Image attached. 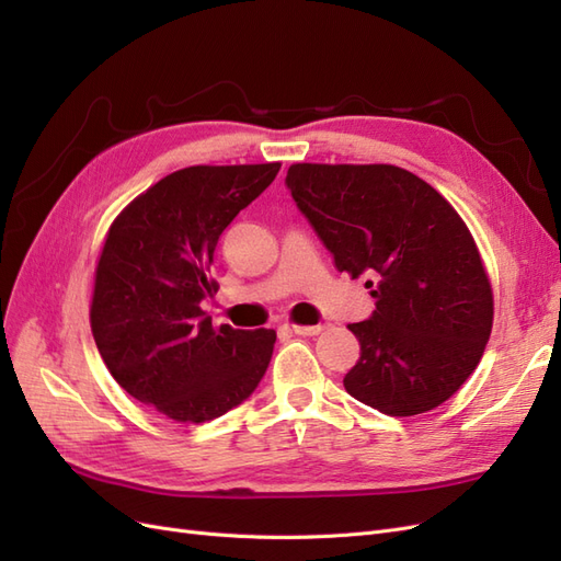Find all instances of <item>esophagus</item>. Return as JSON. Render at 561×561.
I'll list each match as a JSON object with an SVG mask.
<instances>
[{
    "label": "esophagus",
    "instance_id": "34e87169",
    "mask_svg": "<svg viewBox=\"0 0 561 561\" xmlns=\"http://www.w3.org/2000/svg\"><path fill=\"white\" fill-rule=\"evenodd\" d=\"M285 330H290L295 334H304V336H313V334L322 332V325H297V322H290V325H285Z\"/></svg>",
    "mask_w": 561,
    "mask_h": 561
}]
</instances>
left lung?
<instances>
[{
    "label": "left lung",
    "instance_id": "1",
    "mask_svg": "<svg viewBox=\"0 0 561 561\" xmlns=\"http://www.w3.org/2000/svg\"><path fill=\"white\" fill-rule=\"evenodd\" d=\"M285 182L336 271L377 278L367 280L377 311L348 325L360 342L348 393L388 416L449 400L494 325V293L461 215L390 163H293Z\"/></svg>",
    "mask_w": 561,
    "mask_h": 561
}]
</instances>
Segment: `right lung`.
I'll use <instances>...</instances> for the list:
<instances>
[{
    "label": "right lung",
    "instance_id": "1",
    "mask_svg": "<svg viewBox=\"0 0 561 561\" xmlns=\"http://www.w3.org/2000/svg\"><path fill=\"white\" fill-rule=\"evenodd\" d=\"M280 163L190 165L116 215L100 250L91 332L128 396L178 423L222 416L257 388L274 330L215 328L201 299L217 293L213 254L231 219Z\"/></svg>",
    "mask_w": 561,
    "mask_h": 561
}]
</instances>
